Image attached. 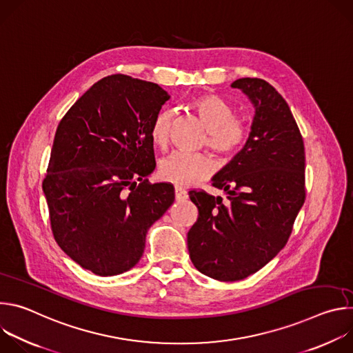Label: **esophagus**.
Returning <instances> with one entry per match:
<instances>
[{"label": "esophagus", "instance_id": "1", "mask_svg": "<svg viewBox=\"0 0 353 353\" xmlns=\"http://www.w3.org/2000/svg\"><path fill=\"white\" fill-rule=\"evenodd\" d=\"M174 194H176V199H177V201H185V199L188 198L187 191L183 190V188H180V187H176V188H174Z\"/></svg>", "mask_w": 353, "mask_h": 353}]
</instances>
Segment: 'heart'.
Wrapping results in <instances>:
<instances>
[{"label":"heart","instance_id":"heart-1","mask_svg":"<svg viewBox=\"0 0 353 353\" xmlns=\"http://www.w3.org/2000/svg\"><path fill=\"white\" fill-rule=\"evenodd\" d=\"M188 109L207 128L204 145L219 158H230L243 149L251 134L250 123L236 116V108L219 94L201 93L188 102ZM172 114L159 112L150 124V139L165 148L169 142ZM212 173L211 159L205 155L174 154L165 159L159 168L163 181L174 185H192L207 180Z\"/></svg>","mask_w":353,"mask_h":353}]
</instances>
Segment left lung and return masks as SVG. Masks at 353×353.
<instances>
[{
	"label": "left lung",
	"mask_w": 353,
	"mask_h": 353,
	"mask_svg": "<svg viewBox=\"0 0 353 353\" xmlns=\"http://www.w3.org/2000/svg\"><path fill=\"white\" fill-rule=\"evenodd\" d=\"M256 108L248 142L212 179L228 201L204 190L188 192L198 219L187 234L194 267L233 282L267 265L288 243L306 199L305 143L286 100L267 81L240 78Z\"/></svg>",
	"instance_id": "obj_1"
}]
</instances>
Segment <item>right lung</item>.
Returning <instances> with one entry per match:
<instances>
[{
	"mask_svg": "<svg viewBox=\"0 0 353 353\" xmlns=\"http://www.w3.org/2000/svg\"><path fill=\"white\" fill-rule=\"evenodd\" d=\"M169 94L116 74L97 81L61 119L43 180L53 236L99 276L131 270L148 229L174 203V187L149 183L157 162L150 124Z\"/></svg>",
	"mask_w": 353,
	"mask_h": 353,
	"instance_id": "1",
	"label": "right lung"
}]
</instances>
